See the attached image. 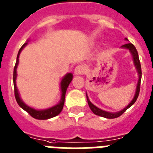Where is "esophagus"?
<instances>
[{"instance_id": "1", "label": "esophagus", "mask_w": 153, "mask_h": 153, "mask_svg": "<svg viewBox=\"0 0 153 153\" xmlns=\"http://www.w3.org/2000/svg\"><path fill=\"white\" fill-rule=\"evenodd\" d=\"M75 75H82L84 74L85 71V66L82 65H78L75 68Z\"/></svg>"}]
</instances>
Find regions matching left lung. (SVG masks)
<instances>
[{"label": "left lung", "instance_id": "left-lung-1", "mask_svg": "<svg viewBox=\"0 0 153 153\" xmlns=\"http://www.w3.org/2000/svg\"><path fill=\"white\" fill-rule=\"evenodd\" d=\"M126 41H128L127 38H125ZM121 48H123L128 49V51H130V53L132 54V58H133V62L134 65H135V67L136 68L138 71V74H139V81H138L137 86H136V91H135V96H134L133 99L131 101L129 104L126 106V108H123V110H121L119 111H117V112H109V111H104V110L100 109L99 108L96 107L95 105H93L90 100L88 99V97L87 94H86V97H87V101L88 103V105H89V108H91V110L92 111V112L94 114H95L96 115H99V116L104 117V118H106V119H115V118H118L120 115H123L126 110L128 109V108H130L132 105L135 102V101L137 100V98L139 96V91H140V83H141V78H142V69H141V65L140 62H139V54H138V51L135 48V47L132 44L128 43L126 44V45H123Z\"/></svg>", "mask_w": 153, "mask_h": 153}]
</instances>
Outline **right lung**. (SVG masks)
<instances>
[{"mask_svg": "<svg viewBox=\"0 0 153 153\" xmlns=\"http://www.w3.org/2000/svg\"><path fill=\"white\" fill-rule=\"evenodd\" d=\"M27 42L24 44L22 45V47L20 48L19 51H18V56H17V61H16L15 66L14 68V75H13V81H14V96L18 104L21 108H23L25 111L28 112L30 114V116H32L33 118L36 119H40V120H45V119H48L53 118V117L56 116L58 114L62 111V108H63L64 103H65V93L67 91V88L68 87L69 84L71 83V80H72L73 75L71 73H68L65 76L62 78V82H61V91H62V98H61L60 102H58V104L55 105L54 106H52L51 108H47V109L43 110H37L34 108H31L30 106L27 105L25 104L23 101L21 100L20 98L19 92H18V88L16 85V78H17V67L18 65V62H19V55L20 53L21 52L22 49L27 45Z\"/></svg>", "mask_w": 153, "mask_h": 153, "instance_id": "obj_1", "label": "right lung"}]
</instances>
